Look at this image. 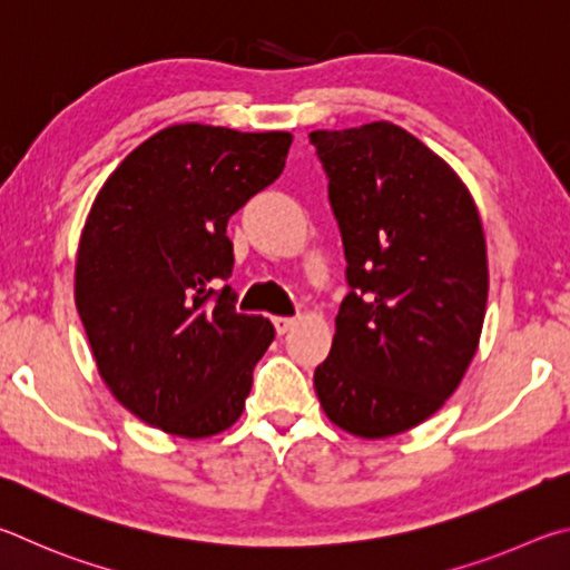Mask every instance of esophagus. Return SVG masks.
<instances>
[{
    "mask_svg": "<svg viewBox=\"0 0 570 570\" xmlns=\"http://www.w3.org/2000/svg\"><path fill=\"white\" fill-rule=\"evenodd\" d=\"M273 325H275L277 335H285L287 331H293L295 317H283V315H277V317H273Z\"/></svg>",
    "mask_w": 570,
    "mask_h": 570,
    "instance_id": "1",
    "label": "esophagus"
}]
</instances>
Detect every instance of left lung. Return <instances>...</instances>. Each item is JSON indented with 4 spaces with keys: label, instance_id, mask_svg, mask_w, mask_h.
I'll return each instance as SVG.
<instances>
[{
    "label": "left lung",
    "instance_id": "obj_1",
    "mask_svg": "<svg viewBox=\"0 0 570 570\" xmlns=\"http://www.w3.org/2000/svg\"><path fill=\"white\" fill-rule=\"evenodd\" d=\"M311 142L351 285L315 393L343 431L391 438L441 411L478 351L483 225L463 179L403 127L315 129Z\"/></svg>",
    "mask_w": 570,
    "mask_h": 570
}]
</instances>
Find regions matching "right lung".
<instances>
[{
	"label": "right lung",
	"instance_id": "add662e5",
	"mask_svg": "<svg viewBox=\"0 0 570 570\" xmlns=\"http://www.w3.org/2000/svg\"><path fill=\"white\" fill-rule=\"evenodd\" d=\"M291 132L173 125L132 149L79 237L75 303L97 371L139 421L209 438L243 415L275 327L235 311L227 219L285 167Z\"/></svg>",
	"mask_w": 570,
	"mask_h": 570
}]
</instances>
